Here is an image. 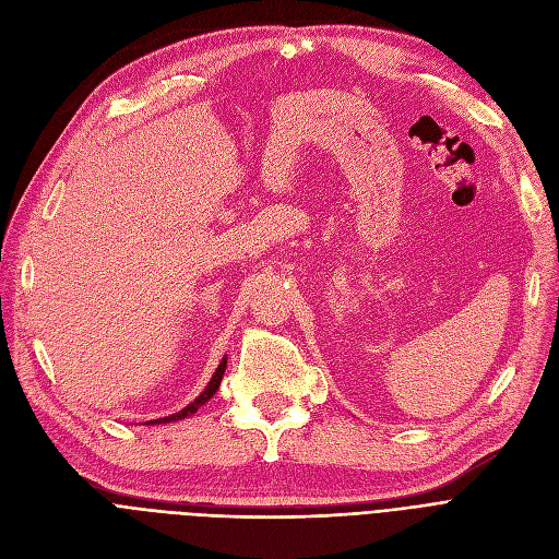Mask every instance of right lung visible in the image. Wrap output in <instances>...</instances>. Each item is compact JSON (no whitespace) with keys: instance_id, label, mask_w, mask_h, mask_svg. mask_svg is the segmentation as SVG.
<instances>
[{"instance_id":"obj_1","label":"right lung","mask_w":559,"mask_h":559,"mask_svg":"<svg viewBox=\"0 0 559 559\" xmlns=\"http://www.w3.org/2000/svg\"><path fill=\"white\" fill-rule=\"evenodd\" d=\"M226 356L222 358V362H219V367L215 369V373H213V378L209 380V385L203 388V392L194 399V401H190L183 409H179V413H174V415H169V417H160V419H152V421H146V426H158V424H171V421H181V419H188V417H192L197 409L203 405V403H209L213 396H215V392L219 390V383H222V378H224V371H226Z\"/></svg>"}]
</instances>
